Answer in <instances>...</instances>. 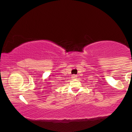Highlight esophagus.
<instances>
[{
  "label": "esophagus",
  "instance_id": "34e87169",
  "mask_svg": "<svg viewBox=\"0 0 132 132\" xmlns=\"http://www.w3.org/2000/svg\"><path fill=\"white\" fill-rule=\"evenodd\" d=\"M72 79H76V78H77V76H75V75L72 76Z\"/></svg>",
  "mask_w": 132,
  "mask_h": 132
}]
</instances>
